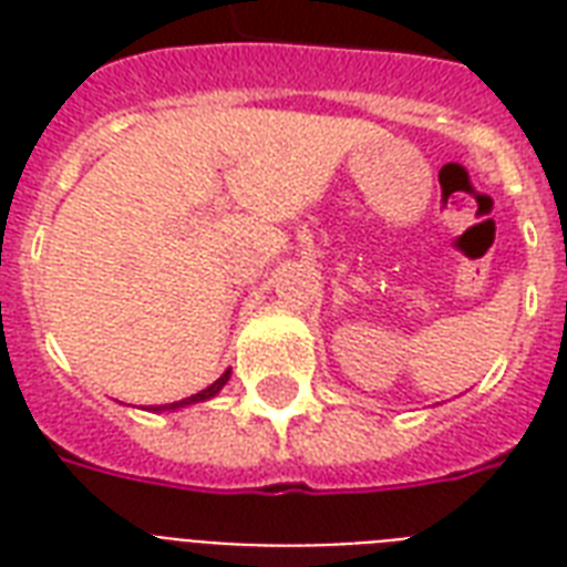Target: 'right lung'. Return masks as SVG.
Listing matches in <instances>:
<instances>
[{"label": "right lung", "mask_w": 567, "mask_h": 567, "mask_svg": "<svg viewBox=\"0 0 567 567\" xmlns=\"http://www.w3.org/2000/svg\"><path fill=\"white\" fill-rule=\"evenodd\" d=\"M229 373H231V371H226V373H223V377L217 379V382H212V385H208V388H203V391H199V394H190V396H185V400H179V403L153 405V409H150V412H179V409H185V405L205 403V400H212V396H217V394H220V388L226 385V382H229Z\"/></svg>", "instance_id": "right-lung-1"}]
</instances>
